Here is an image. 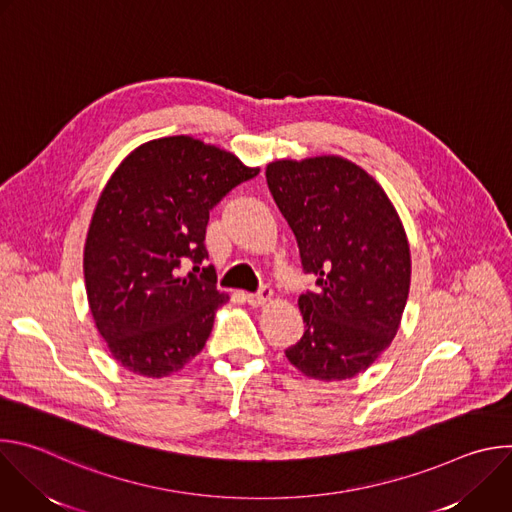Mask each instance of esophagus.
<instances>
[{
    "label": "esophagus",
    "mask_w": 512,
    "mask_h": 512,
    "mask_svg": "<svg viewBox=\"0 0 512 512\" xmlns=\"http://www.w3.org/2000/svg\"><path fill=\"white\" fill-rule=\"evenodd\" d=\"M271 296H273L271 287L263 285L259 291H255V294H247V296H245V300H247V304H249V306L257 308V306H263L265 302H269V300H271Z\"/></svg>",
    "instance_id": "1"
}]
</instances>
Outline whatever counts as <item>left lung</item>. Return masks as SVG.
<instances>
[{"instance_id": "left-lung-1", "label": "left lung", "mask_w": 512, "mask_h": 512, "mask_svg": "<svg viewBox=\"0 0 512 512\" xmlns=\"http://www.w3.org/2000/svg\"><path fill=\"white\" fill-rule=\"evenodd\" d=\"M265 178L304 273L316 277V289L298 300L304 336L285 356L310 379H352L401 324L411 283L401 218L373 176L338 156L277 160Z\"/></svg>"}]
</instances>
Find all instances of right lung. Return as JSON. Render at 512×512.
Instances as JSON below:
<instances>
[{
	"instance_id": "right-lung-1",
	"label": "right lung",
	"mask_w": 512,
	"mask_h": 512,
	"mask_svg": "<svg viewBox=\"0 0 512 512\" xmlns=\"http://www.w3.org/2000/svg\"><path fill=\"white\" fill-rule=\"evenodd\" d=\"M257 174L188 135L143 143L113 172L91 218L83 267L93 320L121 367L162 379L204 348L214 312L229 302L214 267L204 265L208 216Z\"/></svg>"
}]
</instances>
